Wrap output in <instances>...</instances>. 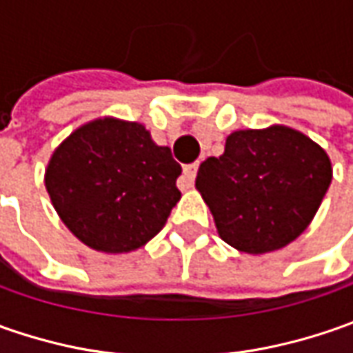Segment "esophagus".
<instances>
[{
	"label": "esophagus",
	"instance_id": "obj_1",
	"mask_svg": "<svg viewBox=\"0 0 353 353\" xmlns=\"http://www.w3.org/2000/svg\"><path fill=\"white\" fill-rule=\"evenodd\" d=\"M198 172V163H192V165H186L183 169V179H181V188H190L194 184V179H196Z\"/></svg>",
	"mask_w": 353,
	"mask_h": 353
}]
</instances>
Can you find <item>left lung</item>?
Wrapping results in <instances>:
<instances>
[{"label":"left lung","instance_id":"obj_1","mask_svg":"<svg viewBox=\"0 0 353 353\" xmlns=\"http://www.w3.org/2000/svg\"><path fill=\"white\" fill-rule=\"evenodd\" d=\"M330 183L324 149L283 125L234 131L224 155L206 159L196 176L220 237L245 253L281 250L296 239Z\"/></svg>","mask_w":353,"mask_h":353}]
</instances>
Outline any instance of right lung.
<instances>
[{
    "instance_id": "obj_1",
    "label": "right lung",
    "mask_w": 353,
    "mask_h": 353,
    "mask_svg": "<svg viewBox=\"0 0 353 353\" xmlns=\"http://www.w3.org/2000/svg\"><path fill=\"white\" fill-rule=\"evenodd\" d=\"M181 165L141 123L96 119L62 143L48 163V196L88 248L133 251L157 236L181 200Z\"/></svg>"
}]
</instances>
